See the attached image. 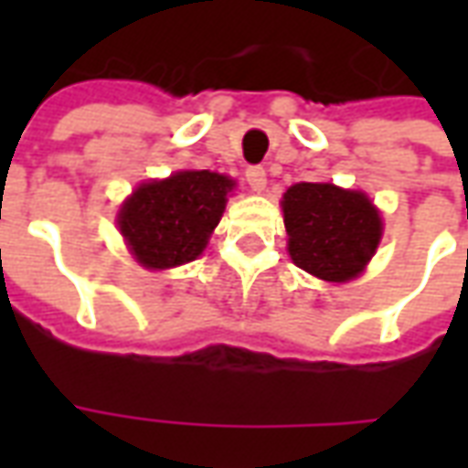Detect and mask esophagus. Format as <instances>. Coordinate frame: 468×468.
Segmentation results:
<instances>
[{"label": "esophagus", "instance_id": "obj_1", "mask_svg": "<svg viewBox=\"0 0 468 468\" xmlns=\"http://www.w3.org/2000/svg\"><path fill=\"white\" fill-rule=\"evenodd\" d=\"M245 180H248V185H250V190H253V193H263L265 183H268L265 167H261V165L248 167V170H245Z\"/></svg>", "mask_w": 468, "mask_h": 468}]
</instances>
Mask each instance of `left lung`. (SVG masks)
<instances>
[{"mask_svg":"<svg viewBox=\"0 0 468 468\" xmlns=\"http://www.w3.org/2000/svg\"><path fill=\"white\" fill-rule=\"evenodd\" d=\"M281 205L291 261L321 281H353L381 243V213L366 193L331 183H295Z\"/></svg>","mask_w":468,"mask_h":468,"instance_id":"obj_1","label":"left lung"}]
</instances>
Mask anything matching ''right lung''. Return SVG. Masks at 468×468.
<instances>
[{
    "label": "right lung",
    "mask_w": 468,
    "mask_h": 468,
    "mask_svg": "<svg viewBox=\"0 0 468 468\" xmlns=\"http://www.w3.org/2000/svg\"><path fill=\"white\" fill-rule=\"evenodd\" d=\"M233 187L235 180L210 170H180L134 187L117 215L134 261L150 271L195 261L220 223Z\"/></svg>",
    "instance_id": "obj_1"
}]
</instances>
